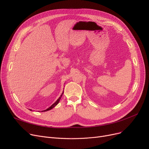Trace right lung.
<instances>
[{
  "mask_svg": "<svg viewBox=\"0 0 149 149\" xmlns=\"http://www.w3.org/2000/svg\"><path fill=\"white\" fill-rule=\"evenodd\" d=\"M63 92H62V93H61V95L60 96V97L57 99V100L56 101V102H55L53 104H52L49 108H48L47 109H46V110H44V111H42V112H46V111H49V110H51V109H53L55 106H56L57 104H58V103H59V101H60V99H61V97H62V95H63ZM30 111H32V110H31V109H29Z\"/></svg>",
  "mask_w": 149,
  "mask_h": 149,
  "instance_id": "add662e5",
  "label": "right lung"
}]
</instances>
